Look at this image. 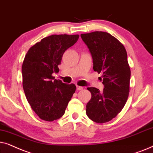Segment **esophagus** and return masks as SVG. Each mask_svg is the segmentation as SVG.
<instances>
[{
  "mask_svg": "<svg viewBox=\"0 0 153 153\" xmlns=\"http://www.w3.org/2000/svg\"><path fill=\"white\" fill-rule=\"evenodd\" d=\"M76 89H77V90H82V89H83V87H80V86H78V85H77Z\"/></svg>",
  "mask_w": 153,
  "mask_h": 153,
  "instance_id": "34e87169",
  "label": "esophagus"
}]
</instances>
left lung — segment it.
Returning a JSON list of instances; mask_svg holds the SVG:
<instances>
[{
	"label": "left lung",
	"instance_id": "obj_1",
	"mask_svg": "<svg viewBox=\"0 0 153 153\" xmlns=\"http://www.w3.org/2000/svg\"><path fill=\"white\" fill-rule=\"evenodd\" d=\"M80 36L92 56L94 71L102 73L104 86L103 91L87 87L91 98L86 106L87 115L95 123H107L122 111L129 96L131 71L127 51L108 33L94 31Z\"/></svg>",
	"mask_w": 153,
	"mask_h": 153
}]
</instances>
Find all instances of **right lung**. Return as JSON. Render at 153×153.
Returning <instances> with one entry per match:
<instances>
[{
	"label": "right lung",
	"instance_id": "1",
	"mask_svg": "<svg viewBox=\"0 0 153 153\" xmlns=\"http://www.w3.org/2000/svg\"><path fill=\"white\" fill-rule=\"evenodd\" d=\"M79 35H52L28 51L22 64L23 88L26 99L38 117L52 122L62 117L75 93L74 84L54 80L62 56L78 41Z\"/></svg>",
	"mask_w": 153,
	"mask_h": 153
}]
</instances>
